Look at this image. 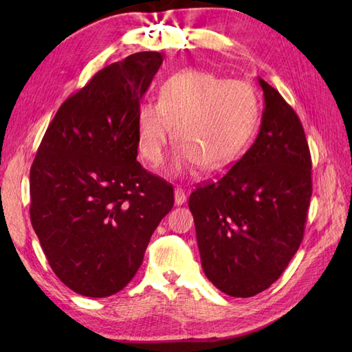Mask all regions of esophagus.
Wrapping results in <instances>:
<instances>
[{"mask_svg": "<svg viewBox=\"0 0 352 352\" xmlns=\"http://www.w3.org/2000/svg\"><path fill=\"white\" fill-rule=\"evenodd\" d=\"M174 198H175V206H182L186 203V192L182 188H177L174 190Z\"/></svg>", "mask_w": 352, "mask_h": 352, "instance_id": "34e87169", "label": "esophagus"}]
</instances>
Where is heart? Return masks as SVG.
I'll use <instances>...</instances> for the list:
<instances>
[{"label":"heart","instance_id":"1","mask_svg":"<svg viewBox=\"0 0 352 352\" xmlns=\"http://www.w3.org/2000/svg\"><path fill=\"white\" fill-rule=\"evenodd\" d=\"M257 118L258 100L250 85L199 69L177 72L162 83L159 101L139 104L140 154L159 164L172 125V139L178 144L172 162L175 174L195 164L219 170L241 155Z\"/></svg>","mask_w":352,"mask_h":352}]
</instances>
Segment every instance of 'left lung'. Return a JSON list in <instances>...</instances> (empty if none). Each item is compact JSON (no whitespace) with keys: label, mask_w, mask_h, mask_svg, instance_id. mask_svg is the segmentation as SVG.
Listing matches in <instances>:
<instances>
[{"label":"left lung","mask_w":352,"mask_h":352,"mask_svg":"<svg viewBox=\"0 0 352 352\" xmlns=\"http://www.w3.org/2000/svg\"><path fill=\"white\" fill-rule=\"evenodd\" d=\"M265 109L257 139L219 180L192 192L189 208L204 274L250 298L280 278L300 248L311 198V157L300 118L258 78Z\"/></svg>","instance_id":"8db88e82"}]
</instances>
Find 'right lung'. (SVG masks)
<instances>
[{"label":"right lung","instance_id":"add662e5","mask_svg":"<svg viewBox=\"0 0 352 352\" xmlns=\"http://www.w3.org/2000/svg\"><path fill=\"white\" fill-rule=\"evenodd\" d=\"M163 63L144 51L96 72L48 125L30 169V218L54 274L106 298L136 275L174 188L142 168L138 107Z\"/></svg>","mask_w":352,"mask_h":352}]
</instances>
